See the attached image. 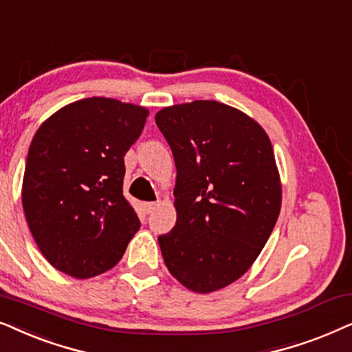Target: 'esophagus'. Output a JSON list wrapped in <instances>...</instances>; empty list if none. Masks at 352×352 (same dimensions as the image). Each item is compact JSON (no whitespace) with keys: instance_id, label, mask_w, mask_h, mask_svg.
<instances>
[{"instance_id":"esophagus-1","label":"esophagus","mask_w":352,"mask_h":352,"mask_svg":"<svg viewBox=\"0 0 352 352\" xmlns=\"http://www.w3.org/2000/svg\"><path fill=\"white\" fill-rule=\"evenodd\" d=\"M142 206H143L144 214H151L153 210H154V208H156V203H143Z\"/></svg>"}]
</instances>
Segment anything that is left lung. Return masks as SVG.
<instances>
[{"label": "left lung", "mask_w": 352, "mask_h": 352, "mask_svg": "<svg viewBox=\"0 0 352 352\" xmlns=\"http://www.w3.org/2000/svg\"><path fill=\"white\" fill-rule=\"evenodd\" d=\"M156 124L177 167V223L157 238L173 278L212 293L243 277L269 240L282 182L265 130L219 101L164 107Z\"/></svg>", "instance_id": "8db88e82"}]
</instances>
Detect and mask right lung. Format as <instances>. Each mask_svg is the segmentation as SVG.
<instances>
[{
	"label": "right lung",
	"instance_id": "1",
	"mask_svg": "<svg viewBox=\"0 0 352 352\" xmlns=\"http://www.w3.org/2000/svg\"><path fill=\"white\" fill-rule=\"evenodd\" d=\"M148 114L143 106L93 96L60 107L36 130L22 208L41 254L63 274H104L138 232V215L122 193L124 156Z\"/></svg>",
	"mask_w": 352,
	"mask_h": 352
}]
</instances>
